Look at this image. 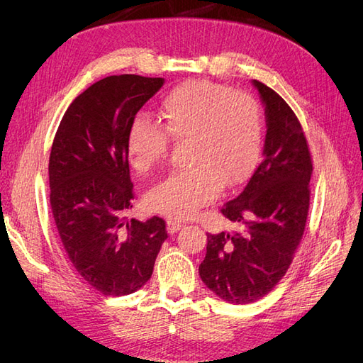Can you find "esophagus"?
Instances as JSON below:
<instances>
[{
  "label": "esophagus",
  "instance_id": "1",
  "mask_svg": "<svg viewBox=\"0 0 363 363\" xmlns=\"http://www.w3.org/2000/svg\"><path fill=\"white\" fill-rule=\"evenodd\" d=\"M167 228H168L169 235H174V233H177L179 230L183 228V224L180 221H175V219H169L168 224H167Z\"/></svg>",
  "mask_w": 363,
  "mask_h": 363
}]
</instances>
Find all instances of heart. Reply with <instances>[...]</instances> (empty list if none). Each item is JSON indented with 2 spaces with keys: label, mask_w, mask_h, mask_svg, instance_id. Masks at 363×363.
Returning <instances> with one entry per match:
<instances>
[{
  "label": "heart",
  "mask_w": 363,
  "mask_h": 363,
  "mask_svg": "<svg viewBox=\"0 0 363 363\" xmlns=\"http://www.w3.org/2000/svg\"><path fill=\"white\" fill-rule=\"evenodd\" d=\"M162 125L136 115L127 131L130 163L147 174L164 159L169 138L189 140L192 168L174 172L145 195L150 211L172 219H188L218 199L223 184L236 186L255 167L262 142V113L248 94L191 80L179 84L160 104Z\"/></svg>",
  "instance_id": "1"
}]
</instances>
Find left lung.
<instances>
[{"instance_id": "8db88e82", "label": "left lung", "mask_w": 363, "mask_h": 363, "mask_svg": "<svg viewBox=\"0 0 363 363\" xmlns=\"http://www.w3.org/2000/svg\"><path fill=\"white\" fill-rule=\"evenodd\" d=\"M265 106L263 159L221 213L238 232L207 235L200 277L233 304L260 300L283 279L304 233L313 171L298 118L271 87L252 80Z\"/></svg>"}]
</instances>
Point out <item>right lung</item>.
<instances>
[{
  "instance_id": "right-lung-1",
  "label": "right lung",
  "mask_w": 363,
  "mask_h": 363,
  "mask_svg": "<svg viewBox=\"0 0 363 363\" xmlns=\"http://www.w3.org/2000/svg\"><path fill=\"white\" fill-rule=\"evenodd\" d=\"M163 79L111 75L65 112L50 155V204L62 245L86 284L107 296L133 294L150 280L167 224L128 219L135 199L127 156L131 121Z\"/></svg>"
}]
</instances>
